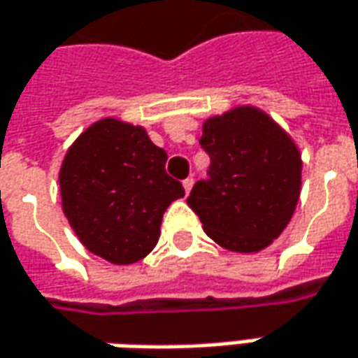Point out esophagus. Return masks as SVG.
Listing matches in <instances>:
<instances>
[{
    "mask_svg": "<svg viewBox=\"0 0 358 358\" xmlns=\"http://www.w3.org/2000/svg\"><path fill=\"white\" fill-rule=\"evenodd\" d=\"M184 189H186V194H189V189H192V186H194V178H186L184 182Z\"/></svg>",
    "mask_w": 358,
    "mask_h": 358,
    "instance_id": "34e87169",
    "label": "esophagus"
}]
</instances>
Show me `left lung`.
<instances>
[{
	"label": "left lung",
	"mask_w": 358,
	"mask_h": 358,
	"mask_svg": "<svg viewBox=\"0 0 358 358\" xmlns=\"http://www.w3.org/2000/svg\"><path fill=\"white\" fill-rule=\"evenodd\" d=\"M210 155L188 206L223 249L257 252L290 223L300 198L301 157L290 135L250 106L210 117L199 138Z\"/></svg>",
	"instance_id": "8db88e82"
}]
</instances>
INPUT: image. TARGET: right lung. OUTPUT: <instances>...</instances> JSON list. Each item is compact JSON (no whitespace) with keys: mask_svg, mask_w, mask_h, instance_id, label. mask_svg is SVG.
<instances>
[{"mask_svg":"<svg viewBox=\"0 0 358 358\" xmlns=\"http://www.w3.org/2000/svg\"><path fill=\"white\" fill-rule=\"evenodd\" d=\"M166 159L145 129L119 119H101L74 141L58 182L64 215L90 252L131 264L155 249L164 211L184 196Z\"/></svg>","mask_w":358,"mask_h":358,"instance_id":"right-lung-1","label":"right lung"}]
</instances>
